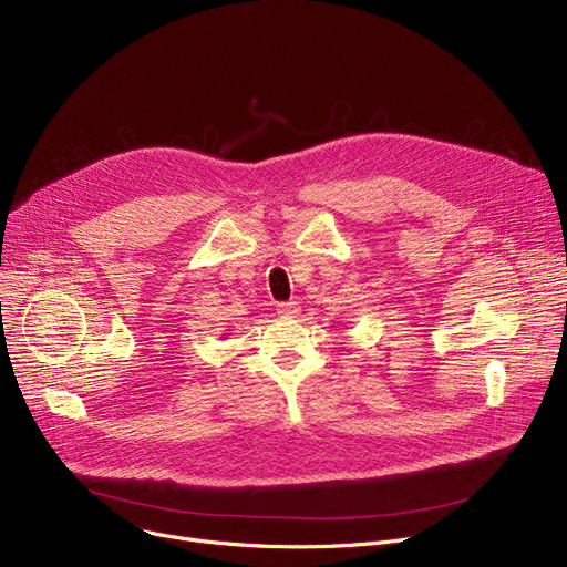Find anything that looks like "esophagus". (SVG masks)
Here are the masks:
<instances>
[{
  "mask_svg": "<svg viewBox=\"0 0 567 567\" xmlns=\"http://www.w3.org/2000/svg\"><path fill=\"white\" fill-rule=\"evenodd\" d=\"M299 310H301V306L296 301H287V303L278 306V315H282V317H296L299 315Z\"/></svg>",
  "mask_w": 567,
  "mask_h": 567,
  "instance_id": "34e87169",
  "label": "esophagus"
}]
</instances>
